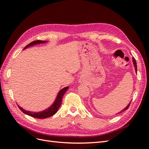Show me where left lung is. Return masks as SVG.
Returning a JSON list of instances; mask_svg holds the SVG:
<instances>
[{
	"instance_id": "left-lung-1",
	"label": "left lung",
	"mask_w": 149,
	"mask_h": 149,
	"mask_svg": "<svg viewBox=\"0 0 149 149\" xmlns=\"http://www.w3.org/2000/svg\"><path fill=\"white\" fill-rule=\"evenodd\" d=\"M132 60H133L134 66V67H135V70H136V71L137 72V63H136V60H135V58H132ZM130 102H130L129 104L127 105V106L126 107H125L123 111H121L120 112H119L118 114H120V113H121L122 112H123V111H125V110H127V109H128V108L129 107V106H130Z\"/></svg>"
}]
</instances>
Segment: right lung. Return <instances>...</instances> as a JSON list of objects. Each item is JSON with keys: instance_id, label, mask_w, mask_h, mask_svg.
Listing matches in <instances>:
<instances>
[{"instance_id": "1", "label": "right lung", "mask_w": 149, "mask_h": 149, "mask_svg": "<svg viewBox=\"0 0 149 149\" xmlns=\"http://www.w3.org/2000/svg\"><path fill=\"white\" fill-rule=\"evenodd\" d=\"M47 42V41H42V40H36V41H33L31 43H29V45H26L24 49L28 48L30 46H33L34 45L36 44H39V43H44ZM69 87L66 86L64 88H63L62 89H61L60 92L58 93V95L56 96V100L55 101V102H53V104L48 107L47 109L43 111L42 112H30V111H26L25 109H24L23 108H22L20 106H19L18 105V107H19V109L25 113V114H27L31 117H33V118H37V119H45L47 118H49V117L53 116L55 114H56V112L58 111L59 107H60L61 104V102H62V98L63 96L65 94V93H66V91L68 89Z\"/></svg>"}]
</instances>
